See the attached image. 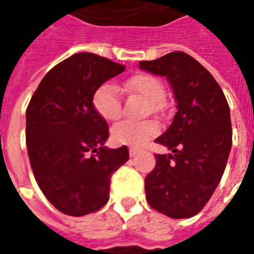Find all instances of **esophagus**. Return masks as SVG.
Returning a JSON list of instances; mask_svg holds the SVG:
<instances>
[{"instance_id": "1", "label": "esophagus", "mask_w": 254, "mask_h": 254, "mask_svg": "<svg viewBox=\"0 0 254 254\" xmlns=\"http://www.w3.org/2000/svg\"><path fill=\"white\" fill-rule=\"evenodd\" d=\"M137 153H138V150H137V149H133V147H130V149H129V155H130V157H135V155H137Z\"/></svg>"}]
</instances>
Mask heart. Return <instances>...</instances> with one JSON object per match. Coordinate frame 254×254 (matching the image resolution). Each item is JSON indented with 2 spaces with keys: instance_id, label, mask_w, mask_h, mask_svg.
Masks as SVG:
<instances>
[{
  "instance_id": "b5f03b06",
  "label": "heart",
  "mask_w": 254,
  "mask_h": 254,
  "mask_svg": "<svg viewBox=\"0 0 254 254\" xmlns=\"http://www.w3.org/2000/svg\"><path fill=\"white\" fill-rule=\"evenodd\" d=\"M125 88L131 93L142 96L149 101L153 111L163 99L165 87L159 79L146 72H138L125 81ZM92 104L95 111L105 121H116L123 112V104L117 87L111 83L101 84L93 93ZM158 133V127L153 121H121L112 129V139L119 145L141 147Z\"/></svg>"
}]
</instances>
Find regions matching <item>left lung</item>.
Here are the masks:
<instances>
[{
    "label": "left lung",
    "instance_id": "obj_1",
    "mask_svg": "<svg viewBox=\"0 0 254 254\" xmlns=\"http://www.w3.org/2000/svg\"><path fill=\"white\" fill-rule=\"evenodd\" d=\"M139 67L166 76L177 100L173 123L155 139L173 153L155 154L154 170L145 178L146 200L169 217H191L224 173L232 146L229 105L212 75L189 54L174 51Z\"/></svg>",
    "mask_w": 254,
    "mask_h": 254
}]
</instances>
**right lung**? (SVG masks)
Instances as JSON below:
<instances>
[{
    "instance_id": "obj_1",
    "label": "right lung",
    "mask_w": 254,
    "mask_h": 254,
    "mask_svg": "<svg viewBox=\"0 0 254 254\" xmlns=\"http://www.w3.org/2000/svg\"><path fill=\"white\" fill-rule=\"evenodd\" d=\"M125 65L80 53L50 69L26 109L30 165L47 200L69 216L96 212L109 199L112 174L129 159L124 146L108 149L107 121L92 97Z\"/></svg>"
}]
</instances>
